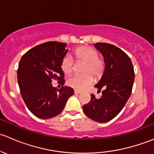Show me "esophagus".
<instances>
[{"mask_svg":"<svg viewBox=\"0 0 154 154\" xmlns=\"http://www.w3.org/2000/svg\"><path fill=\"white\" fill-rule=\"evenodd\" d=\"M74 93H75V94H79L82 93V91H79V90H75V91H74Z\"/></svg>","mask_w":154,"mask_h":154,"instance_id":"obj_1","label":"esophagus"}]
</instances>
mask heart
<instances>
[{"mask_svg": "<svg viewBox=\"0 0 154 154\" xmlns=\"http://www.w3.org/2000/svg\"><path fill=\"white\" fill-rule=\"evenodd\" d=\"M77 61L85 62L82 66L83 74L75 75L68 79L69 86L77 90H84L92 85L94 75L100 78L105 69V63L103 59L99 57L98 52L94 48L89 46H82L76 48L73 52ZM62 71L66 75L72 72L74 68V60L69 55L63 57L60 64Z\"/></svg>", "mask_w": 154, "mask_h": 154, "instance_id": "1", "label": "heart"}]
</instances>
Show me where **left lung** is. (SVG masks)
<instances>
[{
  "label": "left lung",
  "instance_id": "left-lung-1",
  "mask_svg": "<svg viewBox=\"0 0 154 154\" xmlns=\"http://www.w3.org/2000/svg\"><path fill=\"white\" fill-rule=\"evenodd\" d=\"M94 46L104 58V72L95 88L103 96L97 99L91 94V100L83 106L89 118L100 123L111 121L121 112L132 93L135 72L129 57L121 48L104 42Z\"/></svg>",
  "mask_w": 154,
  "mask_h": 154
}]
</instances>
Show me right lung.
I'll list each match as a JSON object with an SVG mask.
<instances>
[{
	"mask_svg": "<svg viewBox=\"0 0 154 154\" xmlns=\"http://www.w3.org/2000/svg\"><path fill=\"white\" fill-rule=\"evenodd\" d=\"M66 45L56 41L42 43L27 51L19 61L17 79L21 95L27 109L41 119L58 115L74 94L70 87L58 90L51 84L56 80L64 85L60 64L68 51Z\"/></svg>",
	"mask_w": 154,
	"mask_h": 154,
	"instance_id": "right-lung-1",
	"label": "right lung"
}]
</instances>
